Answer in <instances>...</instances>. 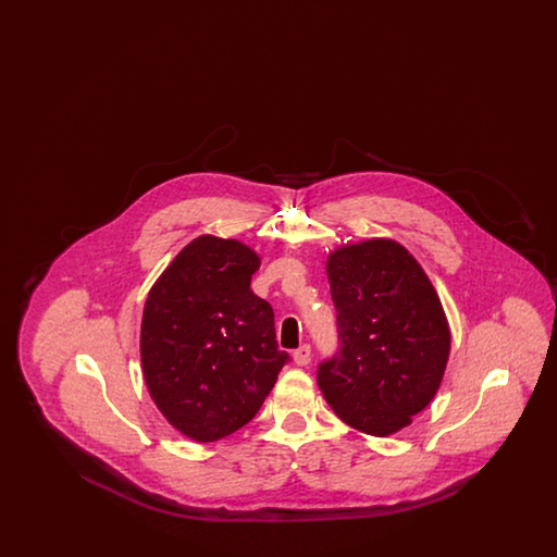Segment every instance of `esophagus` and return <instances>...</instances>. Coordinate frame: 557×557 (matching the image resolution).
Segmentation results:
<instances>
[{
  "label": "esophagus",
  "mask_w": 557,
  "mask_h": 557,
  "mask_svg": "<svg viewBox=\"0 0 557 557\" xmlns=\"http://www.w3.org/2000/svg\"><path fill=\"white\" fill-rule=\"evenodd\" d=\"M292 357H294V363H296V366H309V361H311V346H298V348L292 352Z\"/></svg>",
  "instance_id": "esophagus-1"
}]
</instances>
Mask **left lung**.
Instances as JSON below:
<instances>
[{
  "label": "left lung",
  "mask_w": 557,
  "mask_h": 557,
  "mask_svg": "<svg viewBox=\"0 0 557 557\" xmlns=\"http://www.w3.org/2000/svg\"><path fill=\"white\" fill-rule=\"evenodd\" d=\"M338 352L318 384L336 416L371 436L411 424L436 395L449 323L424 269L395 239L343 246L327 259Z\"/></svg>",
  "instance_id": "8db88e82"
}]
</instances>
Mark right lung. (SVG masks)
Here are the masks:
<instances>
[{"label":"right lung","mask_w":557,"mask_h":557,"mask_svg":"<svg viewBox=\"0 0 557 557\" xmlns=\"http://www.w3.org/2000/svg\"><path fill=\"white\" fill-rule=\"evenodd\" d=\"M259 265L238 239L200 236L146 298L139 350L150 397L198 443L248 424L290 361L277 348L271 305L250 290Z\"/></svg>","instance_id":"obj_1"}]
</instances>
